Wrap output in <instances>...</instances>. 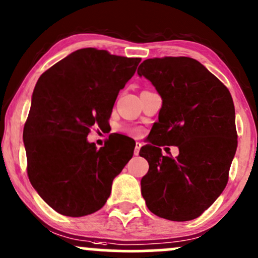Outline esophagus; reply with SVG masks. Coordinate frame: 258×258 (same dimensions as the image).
Here are the masks:
<instances>
[{
    "instance_id": "1",
    "label": "esophagus",
    "mask_w": 258,
    "mask_h": 258,
    "mask_svg": "<svg viewBox=\"0 0 258 258\" xmlns=\"http://www.w3.org/2000/svg\"><path fill=\"white\" fill-rule=\"evenodd\" d=\"M141 148H142V143H139V142H137V143H136V147H135V155H138L139 150H141Z\"/></svg>"
}]
</instances>
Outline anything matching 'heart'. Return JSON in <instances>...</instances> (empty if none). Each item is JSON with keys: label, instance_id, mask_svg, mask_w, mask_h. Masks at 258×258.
Masks as SVG:
<instances>
[{"label": "heart", "instance_id": "heart-1", "mask_svg": "<svg viewBox=\"0 0 258 258\" xmlns=\"http://www.w3.org/2000/svg\"><path fill=\"white\" fill-rule=\"evenodd\" d=\"M125 131L127 133H130L131 136H136V137H138V136L142 135V130L138 128V127H131V128H126Z\"/></svg>", "mask_w": 258, "mask_h": 258}]
</instances>
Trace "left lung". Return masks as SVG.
<instances>
[{"label":"left lung","mask_w":258,"mask_h":258,"mask_svg":"<svg viewBox=\"0 0 258 258\" xmlns=\"http://www.w3.org/2000/svg\"><path fill=\"white\" fill-rule=\"evenodd\" d=\"M138 75L162 97L159 121L139 155L149 171L142 195L154 215L190 221L203 215L226 188L238 147L235 109L230 92L203 64L189 57L147 59ZM151 133V132H150ZM176 145V158L160 146Z\"/></svg>","instance_id":"obj_1"}]
</instances>
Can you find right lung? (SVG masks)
<instances>
[{
  "mask_svg": "<svg viewBox=\"0 0 258 258\" xmlns=\"http://www.w3.org/2000/svg\"><path fill=\"white\" fill-rule=\"evenodd\" d=\"M139 61L82 48L38 79L23 132L26 171L35 190L58 214L81 217L102 209L112 180L132 158L131 138L109 137L97 149L87 136L92 126H106Z\"/></svg>",
  "mask_w": 258,
  "mask_h": 258,
  "instance_id": "1",
  "label": "right lung"
}]
</instances>
